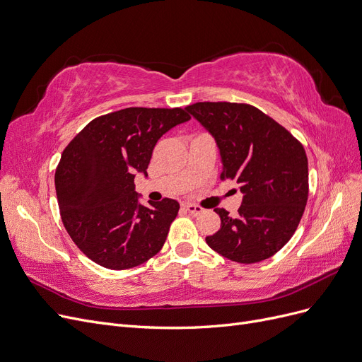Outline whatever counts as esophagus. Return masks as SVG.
I'll return each instance as SVG.
<instances>
[{
    "label": "esophagus",
    "instance_id": "esophagus-1",
    "mask_svg": "<svg viewBox=\"0 0 362 362\" xmlns=\"http://www.w3.org/2000/svg\"><path fill=\"white\" fill-rule=\"evenodd\" d=\"M183 207H185V210H186V211H189L191 215H194V216L202 215V213L204 211L202 207H199V206H195V204H185Z\"/></svg>",
    "mask_w": 362,
    "mask_h": 362
}]
</instances>
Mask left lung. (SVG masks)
Listing matches in <instances>:
<instances>
[{
	"mask_svg": "<svg viewBox=\"0 0 362 362\" xmlns=\"http://www.w3.org/2000/svg\"><path fill=\"white\" fill-rule=\"evenodd\" d=\"M216 140L221 179L240 185L238 215L215 209L221 230L206 237L222 257L255 264L273 257L296 233L309 197L303 144L269 115L245 103H195L186 107Z\"/></svg>",
	"mask_w": 362,
	"mask_h": 362,
	"instance_id": "1",
	"label": "left lung"
}]
</instances>
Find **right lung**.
<instances>
[{
    "mask_svg": "<svg viewBox=\"0 0 362 362\" xmlns=\"http://www.w3.org/2000/svg\"><path fill=\"white\" fill-rule=\"evenodd\" d=\"M189 119L182 107H128L90 120L65 147L55 173L59 213L89 259L127 270L163 249L180 206L171 198L139 204L134 177L147 176L156 141Z\"/></svg>",
    "mask_w": 362,
    "mask_h": 362,
    "instance_id": "add662e5",
    "label": "right lung"
}]
</instances>
